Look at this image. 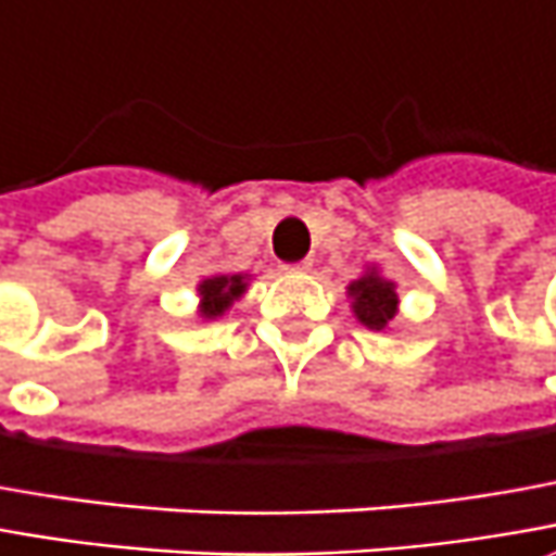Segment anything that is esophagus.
Instances as JSON below:
<instances>
[{
	"label": "esophagus",
	"mask_w": 556,
	"mask_h": 556,
	"mask_svg": "<svg viewBox=\"0 0 556 556\" xmlns=\"http://www.w3.org/2000/svg\"><path fill=\"white\" fill-rule=\"evenodd\" d=\"M311 267H314L311 261H301V264H292V267H286V270H289V274H307Z\"/></svg>",
	"instance_id": "obj_1"
}]
</instances>
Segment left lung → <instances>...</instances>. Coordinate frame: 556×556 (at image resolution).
<instances>
[{"mask_svg": "<svg viewBox=\"0 0 556 556\" xmlns=\"http://www.w3.org/2000/svg\"><path fill=\"white\" fill-rule=\"evenodd\" d=\"M351 311L369 332H391L393 319L400 314L396 282L381 274L378 264H366L363 274L348 286Z\"/></svg>", "mask_w": 556, "mask_h": 556, "instance_id": "8db88e82", "label": "left lung"}]
</instances>
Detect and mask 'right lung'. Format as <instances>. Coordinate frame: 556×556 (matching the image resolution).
Here are the masks:
<instances>
[{
  "label": "right lung",
  "instance_id": "add662e5",
  "mask_svg": "<svg viewBox=\"0 0 556 556\" xmlns=\"http://www.w3.org/2000/svg\"><path fill=\"white\" fill-rule=\"evenodd\" d=\"M249 274H212L197 282V316L202 323L220 319L245 292H249Z\"/></svg>",
  "mask_w": 556,
  "mask_h": 556
}]
</instances>
